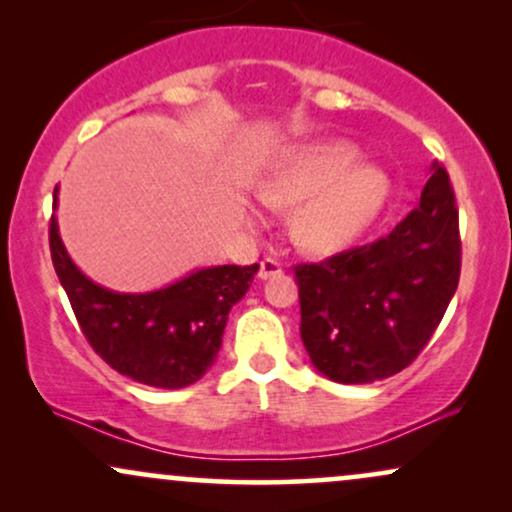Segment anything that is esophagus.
Wrapping results in <instances>:
<instances>
[{
    "instance_id": "1",
    "label": "esophagus",
    "mask_w": 512,
    "mask_h": 512,
    "mask_svg": "<svg viewBox=\"0 0 512 512\" xmlns=\"http://www.w3.org/2000/svg\"><path fill=\"white\" fill-rule=\"evenodd\" d=\"M281 272H284V269H281L279 260H274V257H264V260L260 262V272H257V276H260L262 281H267Z\"/></svg>"
}]
</instances>
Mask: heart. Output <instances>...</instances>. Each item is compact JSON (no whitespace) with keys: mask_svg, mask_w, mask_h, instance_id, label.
Returning <instances> with one entry per match:
<instances>
[{"mask_svg":"<svg viewBox=\"0 0 512 512\" xmlns=\"http://www.w3.org/2000/svg\"><path fill=\"white\" fill-rule=\"evenodd\" d=\"M361 161L346 142L303 146L281 161L260 195L269 207H296L293 238L313 252H337L351 245L375 221L390 197V180Z\"/></svg>","mask_w":512,"mask_h":512,"instance_id":"obj_1","label":"heart"}]
</instances>
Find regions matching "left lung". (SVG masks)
<instances>
[{
	"instance_id": "8db88e82",
	"label": "left lung",
	"mask_w": 512,
	"mask_h": 512,
	"mask_svg": "<svg viewBox=\"0 0 512 512\" xmlns=\"http://www.w3.org/2000/svg\"><path fill=\"white\" fill-rule=\"evenodd\" d=\"M455 195L433 163L421 202L392 233L320 264H298L301 339L313 366L344 385L399 373L421 354L457 291Z\"/></svg>"
}]
</instances>
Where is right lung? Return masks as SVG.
Instances as JSON below:
<instances>
[{"mask_svg": "<svg viewBox=\"0 0 512 512\" xmlns=\"http://www.w3.org/2000/svg\"><path fill=\"white\" fill-rule=\"evenodd\" d=\"M57 209V187L55 204ZM50 252L81 332L117 373L161 390L197 383L214 366L228 313L250 289L260 264L197 269L149 293H117L72 262L50 221Z\"/></svg>", "mask_w": 512, "mask_h": 512, "instance_id": "add662e5", "label": "right lung"}]
</instances>
